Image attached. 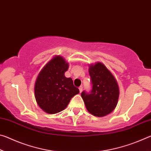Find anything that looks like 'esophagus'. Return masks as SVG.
I'll list each match as a JSON object with an SVG mask.
<instances>
[{"mask_svg":"<svg viewBox=\"0 0 151 151\" xmlns=\"http://www.w3.org/2000/svg\"><path fill=\"white\" fill-rule=\"evenodd\" d=\"M78 89H79V91H80V93H81V92H82V91H83V86H80V87H79V88H78Z\"/></svg>","mask_w":151,"mask_h":151,"instance_id":"34e87169","label":"esophagus"}]
</instances>
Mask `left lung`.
I'll list each match as a JSON object with an SVG mask.
<instances>
[{"mask_svg": "<svg viewBox=\"0 0 151 151\" xmlns=\"http://www.w3.org/2000/svg\"><path fill=\"white\" fill-rule=\"evenodd\" d=\"M93 88L91 93L82 92L87 111L93 115L104 116L113 111L118 103L119 88L115 78L101 63L89 66Z\"/></svg>", "mask_w": 151, "mask_h": 151, "instance_id": "left-lung-1", "label": "left lung"}]
</instances>
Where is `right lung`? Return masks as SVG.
Here are the masks:
<instances>
[{"mask_svg": "<svg viewBox=\"0 0 151 151\" xmlns=\"http://www.w3.org/2000/svg\"><path fill=\"white\" fill-rule=\"evenodd\" d=\"M68 63L60 56L52 58L38 75L35 85L37 104L45 112L55 114L63 111L70 99L79 93L73 79L66 78L65 73Z\"/></svg>", "mask_w": 151, "mask_h": 151, "instance_id": "right-lung-1", "label": "right lung"}]
</instances>
